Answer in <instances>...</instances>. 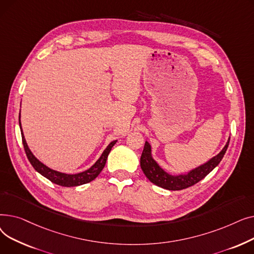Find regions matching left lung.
<instances>
[{
	"label": "left lung",
	"mask_w": 254,
	"mask_h": 254,
	"mask_svg": "<svg viewBox=\"0 0 254 254\" xmlns=\"http://www.w3.org/2000/svg\"><path fill=\"white\" fill-rule=\"evenodd\" d=\"M229 143L230 139L226 142L223 149L217 155L212 157L210 161H208L204 165L190 171L188 174L171 175L164 169L159 167L158 164L152 158L151 146L146 141L140 159L141 169L144 172L145 176L149 179V181L159 186V188L169 190H181L194 185L198 181H201L213 169L217 167L218 164L221 162L226 149L229 147Z\"/></svg>",
	"instance_id": "left-lung-1"
}]
</instances>
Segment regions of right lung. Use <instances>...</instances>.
Wrapping results in <instances>:
<instances>
[{
	"mask_svg": "<svg viewBox=\"0 0 254 254\" xmlns=\"http://www.w3.org/2000/svg\"><path fill=\"white\" fill-rule=\"evenodd\" d=\"M19 127H20L22 144H23L25 154H26V156H28L29 161H30L31 165L34 167V169L38 173H40L42 176H44L45 178L50 180L51 182L56 183L58 185H61V186H65V188L79 186V185L88 183V182L92 181L93 179H96L99 176L101 171L104 169L106 162H107V157H108L109 152L111 151L114 144L116 143V140H115V141H112L108 146H107V148L104 150V152L102 153V155L100 156L98 161L95 163V165H92L88 170L81 172V173H77V174H65V173H61V172H58V171H55V170L48 168L47 166H45L44 164L40 162L39 159L32 153L28 144H26L24 136H23L21 124H20V114H19Z\"/></svg>",
	"mask_w": 254,
	"mask_h": 254,
	"instance_id": "right-lung-1",
	"label": "right lung"
}]
</instances>
